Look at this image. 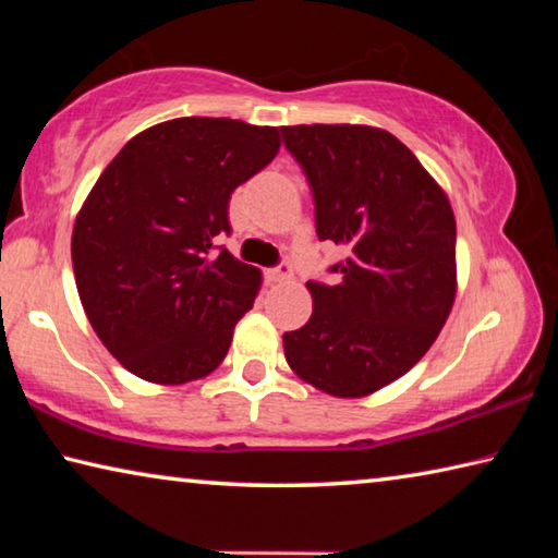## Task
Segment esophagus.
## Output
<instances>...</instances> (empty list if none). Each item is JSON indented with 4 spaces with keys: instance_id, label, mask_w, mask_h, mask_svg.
Segmentation results:
<instances>
[{
    "instance_id": "obj_1",
    "label": "esophagus",
    "mask_w": 558,
    "mask_h": 558,
    "mask_svg": "<svg viewBox=\"0 0 558 558\" xmlns=\"http://www.w3.org/2000/svg\"><path fill=\"white\" fill-rule=\"evenodd\" d=\"M266 278H268V282H288V280H292V268L288 266V263H282V266L268 270Z\"/></svg>"
}]
</instances>
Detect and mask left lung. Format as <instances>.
Masks as SVG:
<instances>
[{
    "instance_id": "1",
    "label": "left lung",
    "mask_w": 558,
    "mask_h": 558,
    "mask_svg": "<svg viewBox=\"0 0 558 558\" xmlns=\"http://www.w3.org/2000/svg\"><path fill=\"white\" fill-rule=\"evenodd\" d=\"M315 196L319 241L347 245L337 286L307 282L313 315L282 335L290 369L339 399L384 389L436 342L458 292L446 192L391 132L282 128Z\"/></svg>"
}]
</instances>
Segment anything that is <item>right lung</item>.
Instances as JSON below:
<instances>
[{"label": "right lung", "mask_w": 558, "mask_h": 558, "mask_svg": "<svg viewBox=\"0 0 558 558\" xmlns=\"http://www.w3.org/2000/svg\"><path fill=\"white\" fill-rule=\"evenodd\" d=\"M278 149V128L177 118L102 169L75 216L71 260L88 323L130 374L179 386L223 362L260 270L214 253V239L231 231L233 189Z\"/></svg>", "instance_id": "right-lung-1"}]
</instances>
